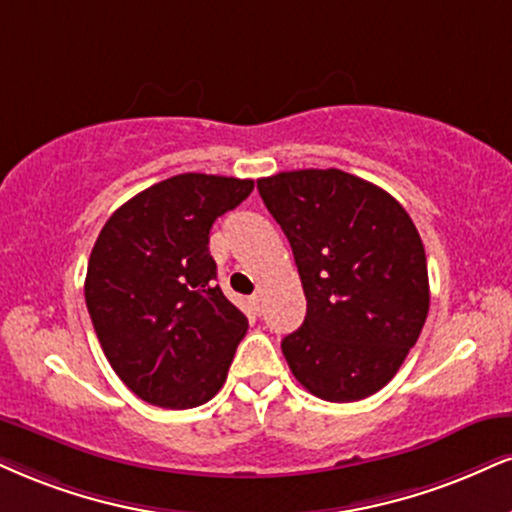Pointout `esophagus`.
Masks as SVG:
<instances>
[{"mask_svg":"<svg viewBox=\"0 0 512 512\" xmlns=\"http://www.w3.org/2000/svg\"><path fill=\"white\" fill-rule=\"evenodd\" d=\"M249 306L254 308L256 313L261 311V294H251V296H249Z\"/></svg>","mask_w":512,"mask_h":512,"instance_id":"1","label":"esophagus"}]
</instances>
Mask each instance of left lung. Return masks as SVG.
Listing matches in <instances>:
<instances>
[{"instance_id":"1","label":"left lung","mask_w":512,"mask_h":512,"mask_svg":"<svg viewBox=\"0 0 512 512\" xmlns=\"http://www.w3.org/2000/svg\"><path fill=\"white\" fill-rule=\"evenodd\" d=\"M292 246L306 318L282 339L289 370L318 399L380 391L418 342L430 311L425 246L399 201L337 168L258 180Z\"/></svg>"}]
</instances>
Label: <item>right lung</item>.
Listing matches in <instances>:
<instances>
[{
    "instance_id": "add662e5",
    "label": "right lung",
    "mask_w": 512,
    "mask_h": 512,
    "mask_svg": "<svg viewBox=\"0 0 512 512\" xmlns=\"http://www.w3.org/2000/svg\"><path fill=\"white\" fill-rule=\"evenodd\" d=\"M251 189L254 180L173 175L125 201L94 242V332L125 387L151 406H201L225 384L249 323L216 285L208 235Z\"/></svg>"
}]
</instances>
